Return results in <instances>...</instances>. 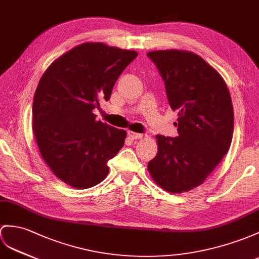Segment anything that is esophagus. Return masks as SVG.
Listing matches in <instances>:
<instances>
[{
  "instance_id": "1",
  "label": "esophagus",
  "mask_w": 259,
  "mask_h": 259,
  "mask_svg": "<svg viewBox=\"0 0 259 259\" xmlns=\"http://www.w3.org/2000/svg\"><path fill=\"white\" fill-rule=\"evenodd\" d=\"M128 136L132 138V140H138V138H142L143 137V134H138V133H135V132L130 131L128 132Z\"/></svg>"
}]
</instances>
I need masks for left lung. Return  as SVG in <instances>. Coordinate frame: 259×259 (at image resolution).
Wrapping results in <instances>:
<instances>
[{
	"label": "left lung",
	"mask_w": 259,
	"mask_h": 259,
	"mask_svg": "<svg viewBox=\"0 0 259 259\" xmlns=\"http://www.w3.org/2000/svg\"><path fill=\"white\" fill-rule=\"evenodd\" d=\"M165 81L177 137L156 135L158 151L148 162L150 177L163 190L182 193L202 185L228 153L234 130L229 88L215 69L188 50L147 54Z\"/></svg>",
	"instance_id": "1"
}]
</instances>
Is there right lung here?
I'll return each instance as SVG.
<instances>
[{"instance_id": "obj_1", "label": "right lung", "mask_w": 259, "mask_h": 259, "mask_svg": "<svg viewBox=\"0 0 259 259\" xmlns=\"http://www.w3.org/2000/svg\"><path fill=\"white\" fill-rule=\"evenodd\" d=\"M135 50L83 42L57 58L35 91L33 131L44 161L75 189L102 182L106 165L123 147L126 131L97 121L93 110L108 101Z\"/></svg>"}]
</instances>
